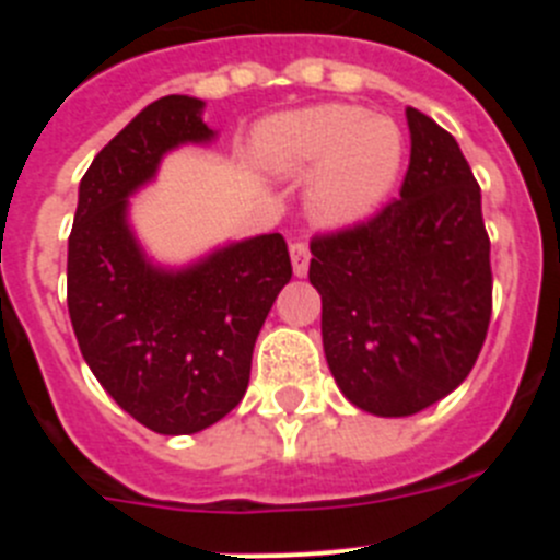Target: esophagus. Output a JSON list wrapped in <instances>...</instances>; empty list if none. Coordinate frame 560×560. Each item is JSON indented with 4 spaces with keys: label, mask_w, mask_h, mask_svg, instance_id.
Returning a JSON list of instances; mask_svg holds the SVG:
<instances>
[{
    "label": "esophagus",
    "mask_w": 560,
    "mask_h": 560,
    "mask_svg": "<svg viewBox=\"0 0 560 560\" xmlns=\"http://www.w3.org/2000/svg\"><path fill=\"white\" fill-rule=\"evenodd\" d=\"M308 264H311L308 244H303V241L291 244V266H294V275L296 277L308 275Z\"/></svg>",
    "instance_id": "esophagus-1"
}]
</instances>
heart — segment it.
<instances>
[{
	"label": "heart",
	"mask_w": 560,
	"mask_h": 560,
	"mask_svg": "<svg viewBox=\"0 0 560 560\" xmlns=\"http://www.w3.org/2000/svg\"><path fill=\"white\" fill-rule=\"evenodd\" d=\"M252 160L275 176L305 179L311 210L325 224L364 219L398 179L404 133L389 117H368L359 106L325 103L275 114L252 137Z\"/></svg>",
	"instance_id": "heart-1"
}]
</instances>
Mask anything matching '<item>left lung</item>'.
I'll use <instances>...</instances> for the list:
<instances>
[{
    "label": "left lung",
    "instance_id": "1",
    "mask_svg": "<svg viewBox=\"0 0 560 560\" xmlns=\"http://www.w3.org/2000/svg\"><path fill=\"white\" fill-rule=\"evenodd\" d=\"M400 199L368 224L311 241L323 348L341 395L378 418L432 407L471 373L491 323L482 192L457 140L407 108Z\"/></svg>",
    "mask_w": 560,
    "mask_h": 560
}]
</instances>
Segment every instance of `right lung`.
Instances as JSON below:
<instances>
[{"label":"right lung","instance_id":"1","mask_svg":"<svg viewBox=\"0 0 560 560\" xmlns=\"http://www.w3.org/2000/svg\"><path fill=\"white\" fill-rule=\"evenodd\" d=\"M205 101L167 95L142 108L78 187L67 305L89 370L133 420L160 434L219 423L249 387L252 350L291 280L280 232L219 246L182 269L153 264L128 224L131 196L167 151L215 131Z\"/></svg>","mask_w":560,"mask_h":560}]
</instances>
